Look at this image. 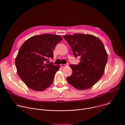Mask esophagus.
I'll list each match as a JSON object with an SVG mask.
<instances>
[{"instance_id":"obj_1","label":"esophagus","mask_w":125,"mask_h":125,"mask_svg":"<svg viewBox=\"0 0 125 125\" xmlns=\"http://www.w3.org/2000/svg\"><path fill=\"white\" fill-rule=\"evenodd\" d=\"M68 65V64H61L60 66L62 67H64L65 66H66V65Z\"/></svg>"}]
</instances>
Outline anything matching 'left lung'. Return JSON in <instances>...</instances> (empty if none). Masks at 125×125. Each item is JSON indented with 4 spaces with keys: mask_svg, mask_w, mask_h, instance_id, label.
<instances>
[{
    "mask_svg": "<svg viewBox=\"0 0 125 125\" xmlns=\"http://www.w3.org/2000/svg\"><path fill=\"white\" fill-rule=\"evenodd\" d=\"M63 37L73 50L74 57H81L77 65H70L73 73L67 77L68 83L78 90L90 88L103 75L107 62L103 42L90 34L74 33Z\"/></svg>",
    "mask_w": 125,
    "mask_h": 125,
    "instance_id": "8db88e82",
    "label": "left lung"
}]
</instances>
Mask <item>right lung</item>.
I'll use <instances>...</instances> for the list:
<instances>
[{
	"instance_id": "right-lung-1",
	"label": "right lung",
	"mask_w": 125,
	"mask_h": 125,
	"mask_svg": "<svg viewBox=\"0 0 125 125\" xmlns=\"http://www.w3.org/2000/svg\"><path fill=\"white\" fill-rule=\"evenodd\" d=\"M60 35L43 34L32 36L20 48L15 60L17 73L24 83L35 91H43L54 81L59 65L49 62L53 51L62 40Z\"/></svg>"
}]
</instances>
